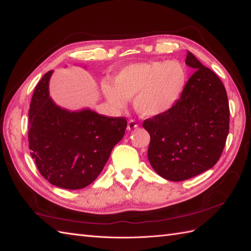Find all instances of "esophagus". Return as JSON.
Listing matches in <instances>:
<instances>
[{
  "label": "esophagus",
  "mask_w": 251,
  "mask_h": 251,
  "mask_svg": "<svg viewBox=\"0 0 251 251\" xmlns=\"http://www.w3.org/2000/svg\"><path fill=\"white\" fill-rule=\"evenodd\" d=\"M139 125H138V123L137 122L135 121V120H130L129 122H128V124H127V129L128 130H131V129H135V128H137Z\"/></svg>",
  "instance_id": "esophagus-1"
}]
</instances>
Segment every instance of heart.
<instances>
[{
    "instance_id": "heart-1",
    "label": "heart",
    "mask_w": 251,
    "mask_h": 251,
    "mask_svg": "<svg viewBox=\"0 0 251 251\" xmlns=\"http://www.w3.org/2000/svg\"><path fill=\"white\" fill-rule=\"evenodd\" d=\"M114 86L104 82V96L116 108H124L133 98V107L144 118L164 114L176 106L187 83V71L178 61L136 63L124 67L113 79Z\"/></svg>"
}]
</instances>
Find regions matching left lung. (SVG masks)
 Here are the masks:
<instances>
[{
  "label": "left lung",
  "instance_id": "left-lung-1",
  "mask_svg": "<svg viewBox=\"0 0 251 251\" xmlns=\"http://www.w3.org/2000/svg\"><path fill=\"white\" fill-rule=\"evenodd\" d=\"M197 69L176 106L143 122L151 136L148 157L154 170L173 182L194 177L216 165L229 133L230 109L218 75L187 52Z\"/></svg>",
  "mask_w": 251,
  "mask_h": 251
}]
</instances>
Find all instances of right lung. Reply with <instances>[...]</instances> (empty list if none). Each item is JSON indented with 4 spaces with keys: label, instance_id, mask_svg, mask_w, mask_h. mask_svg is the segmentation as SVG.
I'll list each match as a JSON object with an SVG mask.
<instances>
[{
    "label": "right lung",
    "instance_id": "obj_1",
    "mask_svg": "<svg viewBox=\"0 0 251 251\" xmlns=\"http://www.w3.org/2000/svg\"><path fill=\"white\" fill-rule=\"evenodd\" d=\"M52 71L34 90L28 110V148L39 173L52 185L81 189L94 182L114 145L123 138L127 121L86 109L69 112L49 97Z\"/></svg>",
    "mask_w": 251,
    "mask_h": 251
}]
</instances>
